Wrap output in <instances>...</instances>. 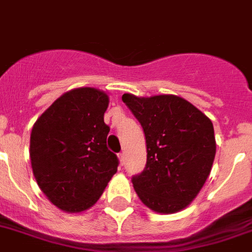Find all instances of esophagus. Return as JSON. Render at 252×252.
<instances>
[{
    "label": "esophagus",
    "instance_id": "obj_1",
    "mask_svg": "<svg viewBox=\"0 0 252 252\" xmlns=\"http://www.w3.org/2000/svg\"><path fill=\"white\" fill-rule=\"evenodd\" d=\"M118 159H120V163H121V165L124 164L125 163V152H122L118 154Z\"/></svg>",
    "mask_w": 252,
    "mask_h": 252
}]
</instances>
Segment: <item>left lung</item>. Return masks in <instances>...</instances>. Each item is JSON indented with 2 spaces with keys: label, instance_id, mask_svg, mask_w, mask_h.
Wrapping results in <instances>:
<instances>
[{
  "label": "left lung",
  "instance_id": "8db88e82",
  "mask_svg": "<svg viewBox=\"0 0 252 252\" xmlns=\"http://www.w3.org/2000/svg\"><path fill=\"white\" fill-rule=\"evenodd\" d=\"M122 100L140 122L147 141V165L131 180L137 196L162 214L185 209L212 171L217 148L212 121L177 95L126 93Z\"/></svg>",
  "mask_w": 252,
  "mask_h": 252
}]
</instances>
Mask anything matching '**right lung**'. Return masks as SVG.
Segmentation results:
<instances>
[{
    "label": "right lung",
    "instance_id": "add662e5",
    "mask_svg": "<svg viewBox=\"0 0 252 252\" xmlns=\"http://www.w3.org/2000/svg\"><path fill=\"white\" fill-rule=\"evenodd\" d=\"M107 93L76 88L43 112L30 135V162L40 190L57 208L80 213L98 201L118 159L107 148Z\"/></svg>",
    "mask_w": 252,
    "mask_h": 252
}]
</instances>
